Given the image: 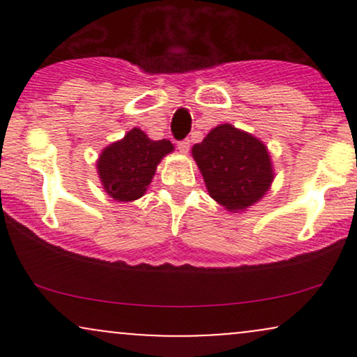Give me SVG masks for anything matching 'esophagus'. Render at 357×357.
<instances>
[{"mask_svg":"<svg viewBox=\"0 0 357 357\" xmlns=\"http://www.w3.org/2000/svg\"><path fill=\"white\" fill-rule=\"evenodd\" d=\"M190 141H181V142H178V151L181 154H188V151H190Z\"/></svg>","mask_w":357,"mask_h":357,"instance_id":"obj_1","label":"esophagus"}]
</instances>
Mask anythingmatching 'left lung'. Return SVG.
<instances>
[{"label":"left lung","mask_w":357,"mask_h":357,"mask_svg":"<svg viewBox=\"0 0 357 357\" xmlns=\"http://www.w3.org/2000/svg\"><path fill=\"white\" fill-rule=\"evenodd\" d=\"M191 155L208 195L230 213H243L260 202L275 178L264 141L231 124L211 129L192 146Z\"/></svg>","instance_id":"1"}]
</instances>
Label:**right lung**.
I'll return each instance as SVG.
<instances>
[{"mask_svg":"<svg viewBox=\"0 0 357 357\" xmlns=\"http://www.w3.org/2000/svg\"><path fill=\"white\" fill-rule=\"evenodd\" d=\"M174 151L171 141H153L139 127L105 146L97 159L102 188L116 202L130 203L144 196L159 162Z\"/></svg>","mask_w":357,"mask_h":357,"instance_id":"right-lung-1","label":"right lung"}]
</instances>
